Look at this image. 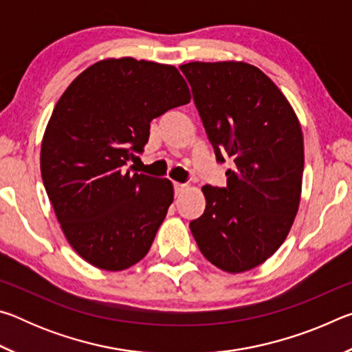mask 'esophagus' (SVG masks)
<instances>
[{
    "instance_id": "1",
    "label": "esophagus",
    "mask_w": 352,
    "mask_h": 352,
    "mask_svg": "<svg viewBox=\"0 0 352 352\" xmlns=\"http://www.w3.org/2000/svg\"><path fill=\"white\" fill-rule=\"evenodd\" d=\"M184 188H186V186H184V184H182V183H174V190H175V194L178 195V194H182L183 192V190H184Z\"/></svg>"
}]
</instances>
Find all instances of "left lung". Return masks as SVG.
<instances>
[{"label": "left lung", "mask_w": 352, "mask_h": 352, "mask_svg": "<svg viewBox=\"0 0 352 352\" xmlns=\"http://www.w3.org/2000/svg\"><path fill=\"white\" fill-rule=\"evenodd\" d=\"M226 186H204L206 208L189 228L201 254L228 273L252 270L283 245L301 200L305 144L287 98L254 65H180Z\"/></svg>", "instance_id": "left-lung-1"}]
</instances>
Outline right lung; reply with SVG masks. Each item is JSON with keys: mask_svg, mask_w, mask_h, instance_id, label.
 <instances>
[{"mask_svg": "<svg viewBox=\"0 0 352 352\" xmlns=\"http://www.w3.org/2000/svg\"><path fill=\"white\" fill-rule=\"evenodd\" d=\"M172 65L104 58L69 83L41 140L40 169L65 237L83 261L121 272L147 254L172 201L168 178L124 170L153 118L188 104Z\"/></svg>", "mask_w": 352, "mask_h": 352, "instance_id": "right-lung-1", "label": "right lung"}]
</instances>
